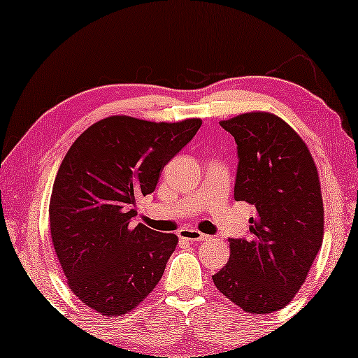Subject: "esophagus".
<instances>
[{
    "mask_svg": "<svg viewBox=\"0 0 358 358\" xmlns=\"http://www.w3.org/2000/svg\"><path fill=\"white\" fill-rule=\"evenodd\" d=\"M179 238L184 239V241H190V243H196V241H208L209 236L201 231L195 230V228H182L179 231Z\"/></svg>",
    "mask_w": 358,
    "mask_h": 358,
    "instance_id": "34e87169",
    "label": "esophagus"
}]
</instances>
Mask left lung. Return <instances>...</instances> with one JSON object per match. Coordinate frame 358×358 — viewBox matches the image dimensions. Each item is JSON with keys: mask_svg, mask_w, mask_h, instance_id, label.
Instances as JSON below:
<instances>
[{"mask_svg": "<svg viewBox=\"0 0 358 358\" xmlns=\"http://www.w3.org/2000/svg\"><path fill=\"white\" fill-rule=\"evenodd\" d=\"M238 144L234 200L254 204L250 236L230 238L217 290L245 313L285 308L303 285L324 238V201L311 152L280 117L245 113L222 120Z\"/></svg>", "mask_w": 358, "mask_h": 358, "instance_id": "1", "label": "left lung"}]
</instances>
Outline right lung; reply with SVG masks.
<instances>
[{
    "instance_id": "obj_1",
    "label": "right lung",
    "mask_w": 358,
    "mask_h": 358,
    "mask_svg": "<svg viewBox=\"0 0 358 358\" xmlns=\"http://www.w3.org/2000/svg\"><path fill=\"white\" fill-rule=\"evenodd\" d=\"M200 127V119L113 115L87 128L64 155L49 204L52 243L68 287L98 314L133 311L162 279L178 236L133 227L134 206Z\"/></svg>"
}]
</instances>
